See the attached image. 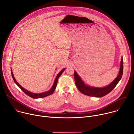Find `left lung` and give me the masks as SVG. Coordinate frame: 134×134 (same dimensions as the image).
Returning a JSON list of instances; mask_svg holds the SVG:
<instances>
[{
  "mask_svg": "<svg viewBox=\"0 0 134 134\" xmlns=\"http://www.w3.org/2000/svg\"><path fill=\"white\" fill-rule=\"evenodd\" d=\"M123 58L121 57V60L120 65V69L117 77L108 86L103 87H97L89 86L83 82L82 79L77 73L74 71V79L76 86L78 90L83 94L88 95L90 97H102L109 93L121 80L123 74Z\"/></svg>",
  "mask_w": 134,
  "mask_h": 134,
  "instance_id": "1",
  "label": "left lung"
}]
</instances>
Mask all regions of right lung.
<instances>
[{"mask_svg":"<svg viewBox=\"0 0 134 134\" xmlns=\"http://www.w3.org/2000/svg\"><path fill=\"white\" fill-rule=\"evenodd\" d=\"M66 69V68L63 69L57 75L56 77L54 80V83L51 87V88L50 89V90L47 91V92H44L43 93H33V92H31L25 88H24L21 85H20V84H19L16 80V79H15L14 76V75H13V72L12 71V69L11 68V73H12V77L13 79V80L14 81V82L16 83V84L20 87L22 91H23L26 95H27L28 96L30 97L31 98H32L33 99H39V98H44V97H46L47 96H49V95H51L53 92L54 91H55V87H56V86L57 85V82H58V79L59 77L60 76V75H62V74L64 72V71Z\"/></svg>","mask_w":134,"mask_h":134,"instance_id":"right-lung-1","label":"right lung"}]
</instances>
